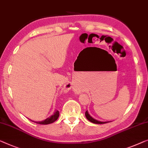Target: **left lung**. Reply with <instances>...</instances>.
Here are the masks:
<instances>
[{
	"mask_svg": "<svg viewBox=\"0 0 148 148\" xmlns=\"http://www.w3.org/2000/svg\"><path fill=\"white\" fill-rule=\"evenodd\" d=\"M85 117H86V118L88 119L89 121H91V123H93L95 124H103V123H108V122H110V121H100L96 120L95 119L93 118V117L89 114L88 111H85Z\"/></svg>",
	"mask_w": 148,
	"mask_h": 148,
	"instance_id": "1",
	"label": "left lung"
}]
</instances>
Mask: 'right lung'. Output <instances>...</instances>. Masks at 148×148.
<instances>
[{"instance_id": "obj_1", "label": "right lung", "mask_w": 148, "mask_h": 148, "mask_svg": "<svg viewBox=\"0 0 148 148\" xmlns=\"http://www.w3.org/2000/svg\"><path fill=\"white\" fill-rule=\"evenodd\" d=\"M59 116V111L57 110L55 112H54V113H53L51 117H48V118H47L43 121H34L32 120L31 121L38 124H41V125H47V124H50V123H53V122H55L57 119H58ZM30 120H31V119H30Z\"/></svg>"}]
</instances>
